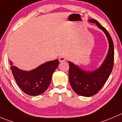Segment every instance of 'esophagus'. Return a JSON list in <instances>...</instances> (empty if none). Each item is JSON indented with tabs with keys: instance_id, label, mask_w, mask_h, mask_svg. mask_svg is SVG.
Wrapping results in <instances>:
<instances>
[{
	"instance_id": "esophagus-1",
	"label": "esophagus",
	"mask_w": 122,
	"mask_h": 122,
	"mask_svg": "<svg viewBox=\"0 0 122 122\" xmlns=\"http://www.w3.org/2000/svg\"><path fill=\"white\" fill-rule=\"evenodd\" d=\"M65 61H66V58L64 56H61L59 58V61L60 62H64Z\"/></svg>"
}]
</instances>
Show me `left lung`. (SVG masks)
Wrapping results in <instances>:
<instances>
[{"label":"left lung","mask_w":122,"mask_h":122,"mask_svg":"<svg viewBox=\"0 0 122 122\" xmlns=\"http://www.w3.org/2000/svg\"><path fill=\"white\" fill-rule=\"evenodd\" d=\"M89 22L95 23L105 33L109 42V50L102 66L94 71H85L72 62H68L71 86L76 94L84 97L93 96L98 92L112 73L114 64V45L110 35L97 20L91 19Z\"/></svg>","instance_id":"left-lung-1"}]
</instances>
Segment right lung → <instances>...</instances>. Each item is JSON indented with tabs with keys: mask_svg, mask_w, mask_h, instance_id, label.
Listing matches in <instances>:
<instances>
[{
	"mask_svg": "<svg viewBox=\"0 0 122 122\" xmlns=\"http://www.w3.org/2000/svg\"><path fill=\"white\" fill-rule=\"evenodd\" d=\"M58 64V60H55L43 64L30 71L21 70L15 66H11L10 70L16 83L24 92L36 96L44 92L49 87L52 76Z\"/></svg>",
	"mask_w": 122,
	"mask_h": 122,
	"instance_id": "obj_1",
	"label": "right lung"
}]
</instances>
